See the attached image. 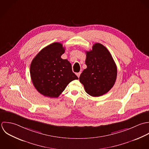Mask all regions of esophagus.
<instances>
[{"label": "esophagus", "instance_id": "1", "mask_svg": "<svg viewBox=\"0 0 149 149\" xmlns=\"http://www.w3.org/2000/svg\"><path fill=\"white\" fill-rule=\"evenodd\" d=\"M80 74H81V72H78V73H77L76 74V75H77V77L79 78V76H80Z\"/></svg>", "mask_w": 149, "mask_h": 149}]
</instances>
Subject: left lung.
Returning <instances> with one entry per match:
<instances>
[{"mask_svg":"<svg viewBox=\"0 0 149 149\" xmlns=\"http://www.w3.org/2000/svg\"><path fill=\"white\" fill-rule=\"evenodd\" d=\"M85 69L79 77L86 92L93 97H99L113 86L117 77V67L113 59L103 45L95 43L92 50L86 51Z\"/></svg>","mask_w":149,"mask_h":149,"instance_id":"1","label":"left lung"}]
</instances>
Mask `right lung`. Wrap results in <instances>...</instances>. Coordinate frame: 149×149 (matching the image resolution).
I'll return each instance as SVG.
<instances>
[{
  "instance_id": "1",
  "label": "right lung",
  "mask_w": 149,
  "mask_h": 149,
  "mask_svg": "<svg viewBox=\"0 0 149 149\" xmlns=\"http://www.w3.org/2000/svg\"><path fill=\"white\" fill-rule=\"evenodd\" d=\"M64 52L61 43L54 42L41 49L31 63L33 84L44 96L58 97L70 82L78 79L71 63L61 58Z\"/></svg>"
}]
</instances>
